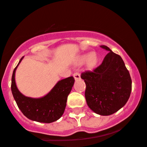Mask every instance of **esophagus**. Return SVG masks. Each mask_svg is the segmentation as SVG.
Returning a JSON list of instances; mask_svg holds the SVG:
<instances>
[{
  "instance_id": "34e87169",
  "label": "esophagus",
  "mask_w": 147,
  "mask_h": 147,
  "mask_svg": "<svg viewBox=\"0 0 147 147\" xmlns=\"http://www.w3.org/2000/svg\"><path fill=\"white\" fill-rule=\"evenodd\" d=\"M74 78L76 80H78L79 79H80V74L78 73V72H76V73L74 74Z\"/></svg>"
}]
</instances>
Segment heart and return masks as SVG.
I'll return each mask as SVG.
<instances>
[{
  "instance_id": "obj_1",
  "label": "heart",
  "mask_w": 147,
  "mask_h": 147,
  "mask_svg": "<svg viewBox=\"0 0 147 147\" xmlns=\"http://www.w3.org/2000/svg\"><path fill=\"white\" fill-rule=\"evenodd\" d=\"M98 56L96 53H88L83 54V55L79 56L77 60L78 65H82L86 62L87 67L89 69H93L96 66L98 63Z\"/></svg>"
}]
</instances>
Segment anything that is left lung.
Segmentation results:
<instances>
[{
	"instance_id": "left-lung-1",
	"label": "left lung",
	"mask_w": 147,
	"mask_h": 147,
	"mask_svg": "<svg viewBox=\"0 0 147 147\" xmlns=\"http://www.w3.org/2000/svg\"><path fill=\"white\" fill-rule=\"evenodd\" d=\"M100 47L109 51L102 64L93 71L82 73L80 77L86 84L85 96L89 108L98 115L108 116L126 105L132 81L121 56L106 46Z\"/></svg>"
}]
</instances>
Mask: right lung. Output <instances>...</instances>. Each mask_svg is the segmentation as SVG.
<instances>
[{"label":"right lung","mask_w":147,"mask_h":147,"mask_svg":"<svg viewBox=\"0 0 147 147\" xmlns=\"http://www.w3.org/2000/svg\"><path fill=\"white\" fill-rule=\"evenodd\" d=\"M23 59L24 57L13 71L11 85V93L19 110L32 121L47 123L57 121L65 112L67 97L75 82L74 77L59 80L49 93L40 98L26 96L19 91L15 81L16 70Z\"/></svg>","instance_id":"1"}]
</instances>
